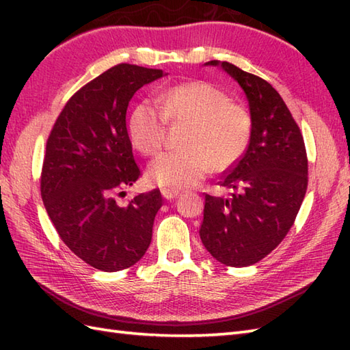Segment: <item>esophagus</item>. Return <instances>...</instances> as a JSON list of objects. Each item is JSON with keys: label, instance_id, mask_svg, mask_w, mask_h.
Wrapping results in <instances>:
<instances>
[{"label": "esophagus", "instance_id": "34e87169", "mask_svg": "<svg viewBox=\"0 0 350 350\" xmlns=\"http://www.w3.org/2000/svg\"><path fill=\"white\" fill-rule=\"evenodd\" d=\"M161 192H162V197L167 200H174L177 196L180 194L179 189H171V188H162Z\"/></svg>", "mask_w": 350, "mask_h": 350}]
</instances>
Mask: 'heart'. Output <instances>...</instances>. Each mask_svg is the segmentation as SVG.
<instances>
[{
	"label": "heart",
	"mask_w": 350,
	"mask_h": 350,
	"mask_svg": "<svg viewBox=\"0 0 350 350\" xmlns=\"http://www.w3.org/2000/svg\"><path fill=\"white\" fill-rule=\"evenodd\" d=\"M159 107L139 100L128 116V135L146 156L161 152L167 123H188L183 150L163 153L148 165V177L163 188L196 187L213 168L227 170L247 150L252 120L242 103L206 81H187L162 90Z\"/></svg>",
	"instance_id": "1"
}]
</instances>
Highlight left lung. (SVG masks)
<instances>
[{
    "label": "left lung",
    "instance_id": "left-lung-1",
    "mask_svg": "<svg viewBox=\"0 0 350 350\" xmlns=\"http://www.w3.org/2000/svg\"><path fill=\"white\" fill-rule=\"evenodd\" d=\"M221 66L247 94L252 132L242 158L222 176L230 198L204 196L200 237L226 266H250L278 247L292 228L308 185V159L299 126L278 92L227 62Z\"/></svg>",
    "mask_w": 350,
    "mask_h": 350
}]
</instances>
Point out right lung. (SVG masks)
Here are the masks:
<instances>
[{
	"mask_svg": "<svg viewBox=\"0 0 350 350\" xmlns=\"http://www.w3.org/2000/svg\"><path fill=\"white\" fill-rule=\"evenodd\" d=\"M165 75L122 63L87 83L66 103L46 141L40 192L58 236L96 269L135 265L152 241L159 189L126 204L116 197L141 176L126 129V109L141 87Z\"/></svg>",
	"mask_w": 350,
	"mask_h": 350,
	"instance_id": "1",
	"label": "right lung"
}]
</instances>
